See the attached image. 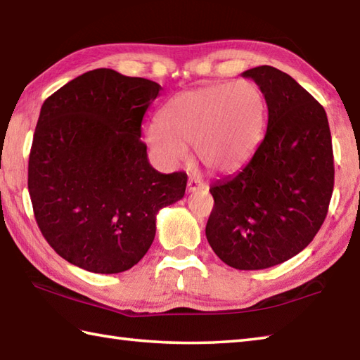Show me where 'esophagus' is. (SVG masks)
<instances>
[{
    "label": "esophagus",
    "instance_id": "obj_1",
    "mask_svg": "<svg viewBox=\"0 0 360 360\" xmlns=\"http://www.w3.org/2000/svg\"><path fill=\"white\" fill-rule=\"evenodd\" d=\"M206 188V182L201 181L200 178H195V176H190L187 181V190L188 192H198V190Z\"/></svg>",
    "mask_w": 360,
    "mask_h": 360
}]
</instances>
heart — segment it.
I'll return each mask as SVG.
<instances>
[{"label":"heart","mask_w":360,"mask_h":360,"mask_svg":"<svg viewBox=\"0 0 360 360\" xmlns=\"http://www.w3.org/2000/svg\"><path fill=\"white\" fill-rule=\"evenodd\" d=\"M266 100L250 79L179 91L148 126L146 142L167 164L187 156L195 145L201 164L215 173H232L248 162L262 140Z\"/></svg>","instance_id":"1"}]
</instances>
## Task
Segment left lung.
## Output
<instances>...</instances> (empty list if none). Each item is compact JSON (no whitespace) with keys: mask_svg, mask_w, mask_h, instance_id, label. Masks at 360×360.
I'll use <instances>...</instances> for the list:
<instances>
[{"mask_svg":"<svg viewBox=\"0 0 360 360\" xmlns=\"http://www.w3.org/2000/svg\"><path fill=\"white\" fill-rule=\"evenodd\" d=\"M242 76L262 89L269 123L248 164L210 187L206 237L232 269L264 270L297 256L325 221L333 140L323 105L292 76L270 65Z\"/></svg>","mask_w":360,"mask_h":360,"instance_id":"left-lung-1","label":"left lung"}]
</instances>
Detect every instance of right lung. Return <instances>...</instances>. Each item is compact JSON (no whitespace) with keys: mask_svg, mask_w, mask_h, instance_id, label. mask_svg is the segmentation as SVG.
<instances>
[{"mask_svg":"<svg viewBox=\"0 0 360 360\" xmlns=\"http://www.w3.org/2000/svg\"><path fill=\"white\" fill-rule=\"evenodd\" d=\"M160 89L98 68L41 105L27 167L35 221L51 248L82 270H129L150 250L159 210L186 193L187 174L154 170L140 140Z\"/></svg>","mask_w":360,"mask_h":360,"instance_id":"1","label":"right lung"}]
</instances>
